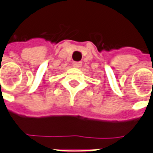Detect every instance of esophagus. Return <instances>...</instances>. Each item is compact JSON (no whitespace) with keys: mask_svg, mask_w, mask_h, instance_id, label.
Returning a JSON list of instances; mask_svg holds the SVG:
<instances>
[{"mask_svg":"<svg viewBox=\"0 0 153 153\" xmlns=\"http://www.w3.org/2000/svg\"><path fill=\"white\" fill-rule=\"evenodd\" d=\"M82 65V62H74L73 63V67L74 68H79Z\"/></svg>","mask_w":153,"mask_h":153,"instance_id":"34e87169","label":"esophagus"}]
</instances>
